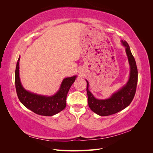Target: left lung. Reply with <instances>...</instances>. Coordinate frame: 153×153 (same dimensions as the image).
I'll use <instances>...</instances> for the list:
<instances>
[{
  "label": "left lung",
  "mask_w": 153,
  "mask_h": 153,
  "mask_svg": "<svg viewBox=\"0 0 153 153\" xmlns=\"http://www.w3.org/2000/svg\"><path fill=\"white\" fill-rule=\"evenodd\" d=\"M128 57L130 73L127 83L121 89L113 93L109 98L99 100L96 98L89 89V84L87 82L88 104L91 110L100 116H107L117 113L126 108L131 103L135 94L138 81V70L136 62L126 41H121Z\"/></svg>",
  "instance_id": "left-lung-1"
}]
</instances>
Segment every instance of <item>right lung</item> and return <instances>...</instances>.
Here are the masks:
<instances>
[{
  "label": "right lung",
  "instance_id": "obj_1",
  "mask_svg": "<svg viewBox=\"0 0 153 153\" xmlns=\"http://www.w3.org/2000/svg\"><path fill=\"white\" fill-rule=\"evenodd\" d=\"M20 59V57L18 59L16 66L15 87L20 102L35 114L44 116H52L65 108L68 92L76 76L64 78L59 91L53 96L37 94L25 90L22 86L19 75Z\"/></svg>",
  "mask_w": 153,
  "mask_h": 153
}]
</instances>
